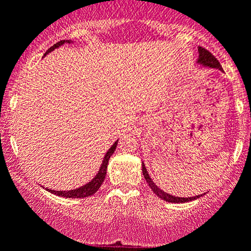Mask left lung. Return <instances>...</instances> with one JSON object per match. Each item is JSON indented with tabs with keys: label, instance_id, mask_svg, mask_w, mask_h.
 I'll use <instances>...</instances> for the list:
<instances>
[{
	"label": "left lung",
	"instance_id": "left-lung-1",
	"mask_svg": "<svg viewBox=\"0 0 251 251\" xmlns=\"http://www.w3.org/2000/svg\"><path fill=\"white\" fill-rule=\"evenodd\" d=\"M198 51H199V58H198V63H199V64L203 65V67L214 68V69H219V70H223L222 65H220L218 59H217L210 51H207L206 49L201 48V46H199V48H198ZM142 169H143V175H144L145 180H147V182L149 186H150V188L152 189V192L155 193L157 197H159L162 200H164V201L176 202V203L188 202V201H192V200L198 199V198L202 197L203 195V194H201V195H195V197H191V198H180V197H175V195H172V194H168V193L162 191L161 188H158V187L155 184V182L151 180V177L149 176V173H148L147 168H145V166H144V163H142Z\"/></svg>",
	"mask_w": 251,
	"mask_h": 251
}]
</instances>
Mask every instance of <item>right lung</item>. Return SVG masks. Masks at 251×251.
<instances>
[{"label": "right lung", "mask_w": 251, "mask_h": 251, "mask_svg": "<svg viewBox=\"0 0 251 251\" xmlns=\"http://www.w3.org/2000/svg\"><path fill=\"white\" fill-rule=\"evenodd\" d=\"M65 43H71V40H60L58 41L57 44H54L53 46H51L48 51H46V53L44 54V56H46V54L50 53L51 51H53L54 49L59 48V46H62L63 44ZM117 145H118V140L114 143V144L112 145L111 149H109L108 151L106 152V155L103 157V161H102V164H101L100 169H99L98 174L94 178H93L90 182H88L87 184H84V186L79 187V188H76V189H71V191H53V189H50V188H46V191L48 192H51L52 194H56L58 195V197H63V198H73V199H81V198H87V197H90V195H93L94 193L98 192V189L100 188L101 184L104 181V177H106V172H107V166H108V161L109 158H111V156L113 155V152L115 151V149H117Z\"/></svg>", "instance_id": "right-lung-1"}]
</instances>
